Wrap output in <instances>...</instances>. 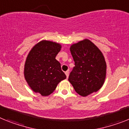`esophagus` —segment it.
<instances>
[{"instance_id": "1", "label": "esophagus", "mask_w": 129, "mask_h": 129, "mask_svg": "<svg viewBox=\"0 0 129 129\" xmlns=\"http://www.w3.org/2000/svg\"><path fill=\"white\" fill-rule=\"evenodd\" d=\"M65 73H66V75L67 78H68V77H69V73H70V72H69V71H66V72H65Z\"/></svg>"}]
</instances>
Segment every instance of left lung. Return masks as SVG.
Wrapping results in <instances>:
<instances>
[{
	"mask_svg": "<svg viewBox=\"0 0 129 129\" xmlns=\"http://www.w3.org/2000/svg\"><path fill=\"white\" fill-rule=\"evenodd\" d=\"M70 51L75 67L68 80L75 90L82 96L98 91L106 75V63L103 54L88 39L72 44Z\"/></svg>",
	"mask_w": 129,
	"mask_h": 129,
	"instance_id": "obj_1",
	"label": "left lung"
}]
</instances>
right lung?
<instances>
[{"label": "right lung", "mask_w": 129, "mask_h": 129, "mask_svg": "<svg viewBox=\"0 0 129 129\" xmlns=\"http://www.w3.org/2000/svg\"><path fill=\"white\" fill-rule=\"evenodd\" d=\"M61 48L59 43L42 41L33 46L26 59L25 79L33 91L43 96L52 94L58 83L66 79L56 59Z\"/></svg>", "instance_id": "1"}]
</instances>
